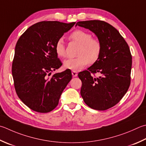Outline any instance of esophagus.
I'll return each instance as SVG.
<instances>
[{
    "mask_svg": "<svg viewBox=\"0 0 146 146\" xmlns=\"http://www.w3.org/2000/svg\"><path fill=\"white\" fill-rule=\"evenodd\" d=\"M71 73H72V75L73 76H76L77 75H78V72L76 71H72V72H71Z\"/></svg>",
    "mask_w": 146,
    "mask_h": 146,
    "instance_id": "1",
    "label": "esophagus"
}]
</instances>
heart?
Wrapping results in <instances>:
<instances>
[{"label": "heart", "mask_w": 146, "mask_h": 146, "mask_svg": "<svg viewBox=\"0 0 146 146\" xmlns=\"http://www.w3.org/2000/svg\"><path fill=\"white\" fill-rule=\"evenodd\" d=\"M70 38L80 45L78 53V56L75 58L65 60L63 66L66 69L78 71L86 66L89 62L94 63L99 58L102 51V44L98 38L92 37V34L87 31L77 30L70 35ZM55 51L60 58L66 56L63 40L59 38L55 45Z\"/></svg>", "instance_id": "1"}]
</instances>
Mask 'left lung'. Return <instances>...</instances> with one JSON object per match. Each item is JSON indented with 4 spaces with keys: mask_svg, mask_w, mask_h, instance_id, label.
Segmentation results:
<instances>
[{
    "mask_svg": "<svg viewBox=\"0 0 146 146\" xmlns=\"http://www.w3.org/2000/svg\"><path fill=\"white\" fill-rule=\"evenodd\" d=\"M90 30L102 44L99 58L87 70L78 73L80 94L88 106L104 111L120 101L130 85L132 58L130 48L119 31L100 20L79 21L76 26ZM99 73V77H94Z\"/></svg>",
    "mask_w": 146,
    "mask_h": 146,
    "instance_id": "8db88e82",
    "label": "left lung"
}]
</instances>
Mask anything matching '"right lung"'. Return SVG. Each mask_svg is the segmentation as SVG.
I'll list each match as a JSON object with an SVG mask.
<instances>
[{"label": "right lung", "instance_id": "1", "mask_svg": "<svg viewBox=\"0 0 146 146\" xmlns=\"http://www.w3.org/2000/svg\"><path fill=\"white\" fill-rule=\"evenodd\" d=\"M75 24L36 23L17 42L12 64L14 88L18 98L31 110L48 113L55 109L72 78L70 70L52 75L51 73L62 65L55 51L56 43Z\"/></svg>", "mask_w": 146, "mask_h": 146}]
</instances>
